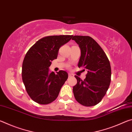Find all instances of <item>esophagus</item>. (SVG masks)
<instances>
[{"label": "esophagus", "instance_id": "obj_1", "mask_svg": "<svg viewBox=\"0 0 132 132\" xmlns=\"http://www.w3.org/2000/svg\"><path fill=\"white\" fill-rule=\"evenodd\" d=\"M69 77H74V75H73L72 73H69Z\"/></svg>", "mask_w": 132, "mask_h": 132}]
</instances>
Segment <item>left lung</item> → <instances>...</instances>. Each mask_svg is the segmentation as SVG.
Instances as JSON below:
<instances>
[{
  "label": "left lung",
  "instance_id": "8db88e82",
  "mask_svg": "<svg viewBox=\"0 0 132 132\" xmlns=\"http://www.w3.org/2000/svg\"><path fill=\"white\" fill-rule=\"evenodd\" d=\"M72 39L81 51L78 66L86 69L88 72L84 80L75 76L77 82L73 87V94L80 104L94 106L101 101L110 85V63L103 50L91 37L75 35Z\"/></svg>",
  "mask_w": 132,
  "mask_h": 132
}]
</instances>
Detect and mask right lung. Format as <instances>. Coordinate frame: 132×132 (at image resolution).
<instances>
[{
    "label": "right lung",
    "instance_id": "right-lung-1",
    "mask_svg": "<svg viewBox=\"0 0 132 132\" xmlns=\"http://www.w3.org/2000/svg\"><path fill=\"white\" fill-rule=\"evenodd\" d=\"M73 35H53L40 39L27 52L22 66V79L27 92L33 101L48 104L57 97L68 78V73L50 72L53 60L56 59L61 46Z\"/></svg>",
    "mask_w": 132,
    "mask_h": 132
}]
</instances>
